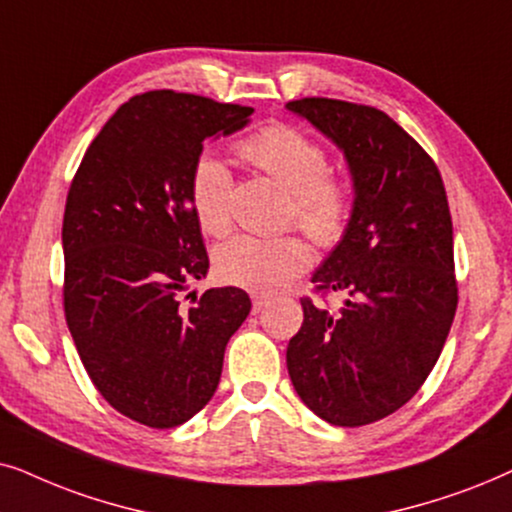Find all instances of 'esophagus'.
Instances as JSON below:
<instances>
[{"mask_svg":"<svg viewBox=\"0 0 512 512\" xmlns=\"http://www.w3.org/2000/svg\"><path fill=\"white\" fill-rule=\"evenodd\" d=\"M267 306H269V297H260V295L252 297V313H260L267 309Z\"/></svg>","mask_w":512,"mask_h":512,"instance_id":"1","label":"esophagus"}]
</instances>
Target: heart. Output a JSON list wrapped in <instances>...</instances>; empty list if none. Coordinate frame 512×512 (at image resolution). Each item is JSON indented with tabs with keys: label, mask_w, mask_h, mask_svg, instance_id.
Wrapping results in <instances>:
<instances>
[{
	"label": "heart",
	"mask_w": 512,
	"mask_h": 512,
	"mask_svg": "<svg viewBox=\"0 0 512 512\" xmlns=\"http://www.w3.org/2000/svg\"><path fill=\"white\" fill-rule=\"evenodd\" d=\"M236 152L290 192L285 220L295 222L320 248L342 243L353 215V192L344 177L327 170V152L316 140L290 124H271L238 142ZM189 194L201 229L222 236L231 224L234 177L229 168L215 156H201L194 163ZM309 264L311 248L297 234L274 238L241 234L215 252V271L222 281L262 295L285 288Z\"/></svg>",
	"instance_id": "obj_1"
}]
</instances>
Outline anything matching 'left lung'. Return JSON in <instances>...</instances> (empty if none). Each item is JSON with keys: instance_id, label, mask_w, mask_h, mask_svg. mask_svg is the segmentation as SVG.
<instances>
[{"instance_id": "obj_1", "label": "left lung", "mask_w": 512, "mask_h": 512, "mask_svg": "<svg viewBox=\"0 0 512 512\" xmlns=\"http://www.w3.org/2000/svg\"><path fill=\"white\" fill-rule=\"evenodd\" d=\"M342 149L353 215L311 283L342 292L339 311L302 297L288 344L292 386L332 426H365L400 410L438 363L452 327V215L426 149L377 107L332 98L288 102Z\"/></svg>"}]
</instances>
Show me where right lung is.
<instances>
[{
	"label": "right lung",
	"instance_id": "obj_1",
	"mask_svg": "<svg viewBox=\"0 0 512 512\" xmlns=\"http://www.w3.org/2000/svg\"><path fill=\"white\" fill-rule=\"evenodd\" d=\"M252 112L166 88L133 95L88 145L67 194V327L102 398L149 428L208 405L250 313L241 288L206 290L189 309L180 292L210 264L189 194L203 140L241 131Z\"/></svg>",
	"mask_w": 512,
	"mask_h": 512
}]
</instances>
